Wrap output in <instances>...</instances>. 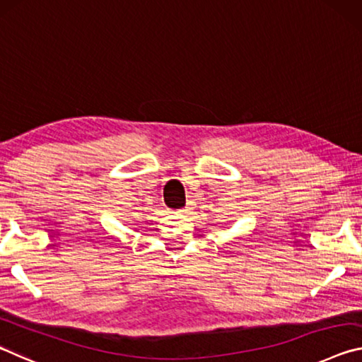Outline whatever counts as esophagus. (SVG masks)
<instances>
[{
	"instance_id": "esophagus-1",
	"label": "esophagus",
	"mask_w": 362,
	"mask_h": 362,
	"mask_svg": "<svg viewBox=\"0 0 362 362\" xmlns=\"http://www.w3.org/2000/svg\"><path fill=\"white\" fill-rule=\"evenodd\" d=\"M187 211H189V206H186V209L181 210V213H187Z\"/></svg>"
}]
</instances>
